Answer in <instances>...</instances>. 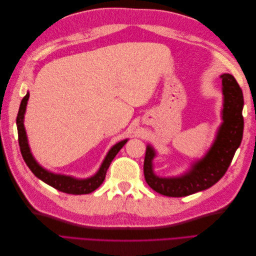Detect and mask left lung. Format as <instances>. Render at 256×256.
<instances>
[{"label": "left lung", "mask_w": 256, "mask_h": 256, "mask_svg": "<svg viewBox=\"0 0 256 256\" xmlns=\"http://www.w3.org/2000/svg\"><path fill=\"white\" fill-rule=\"evenodd\" d=\"M223 122L216 140L204 158L193 164L187 173L178 177H159L152 171L154 150L147 145L144 159V177L150 187L162 196L182 198L210 188L226 173L244 134V96L236 79L223 74Z\"/></svg>", "instance_id": "8db88e82"}]
</instances>
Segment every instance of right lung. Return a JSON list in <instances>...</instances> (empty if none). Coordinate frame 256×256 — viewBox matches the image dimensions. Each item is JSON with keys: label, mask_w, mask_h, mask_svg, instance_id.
<instances>
[{"label": "right lung", "mask_w": 256, "mask_h": 256, "mask_svg": "<svg viewBox=\"0 0 256 256\" xmlns=\"http://www.w3.org/2000/svg\"><path fill=\"white\" fill-rule=\"evenodd\" d=\"M28 97H30V94L26 92V95L21 100L19 112L17 115L18 141H19L21 154L23 157V160L26 161V166L30 168V171L33 172V174L36 177H38L44 182L48 184L49 186H51V187L56 188L58 191L68 193V194H88V193L95 191L99 186L104 182L106 171L108 168H109L112 160L128 140L120 141L112 147L106 156L104 162L102 164V166H100L98 172L94 176L85 178V180H78V178H74L72 176L54 174L38 164L30 150L24 124H23Z\"/></svg>", "instance_id": "1"}]
</instances>
